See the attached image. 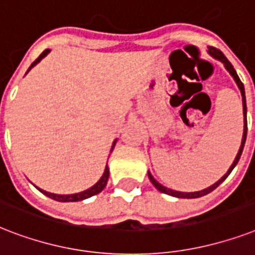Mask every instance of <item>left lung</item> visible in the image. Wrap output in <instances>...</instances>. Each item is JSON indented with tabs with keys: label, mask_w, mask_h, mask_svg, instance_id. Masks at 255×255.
Here are the masks:
<instances>
[{
	"label": "left lung",
	"mask_w": 255,
	"mask_h": 255,
	"mask_svg": "<svg viewBox=\"0 0 255 255\" xmlns=\"http://www.w3.org/2000/svg\"><path fill=\"white\" fill-rule=\"evenodd\" d=\"M209 50L208 53L210 54V56L214 58V60H218L221 61L222 64H224L225 69L228 70L229 73H230V76L234 78V81H236L237 86H238V89L241 90V96H242V105H244V135H242V142H241V146H240V150H238V153H237L236 158H234V161H233L232 166L229 167V170L226 171V174L222 177L221 179H218L214 185H212V186L206 187V189H203V190L201 191H193V193H183V191H177V190H173V189H169V187H165L163 185H161V183L157 181V179L151 175V173L150 171H147V175H149V179L151 181V183L154 185V187L157 189V190H159L161 193H165V194H169V195H173V197H177V198H199V197H202V195H206L209 194L210 191H213L214 189H217V187L220 186L221 183L224 182L225 179L228 178L229 174L232 173V170L236 167V165L238 163V161H240L241 158V154H242V150H244V146H245V142H246V134H248V120H246V112H248V109H246V97H245V88H244V84L241 82L240 77H238V74H237V72L234 70V68H233V65L229 62V60L226 58V57L224 56V53L221 52V50H218V49H216V47L213 46H209L208 47Z\"/></svg>",
	"instance_id": "left-lung-1"
}]
</instances>
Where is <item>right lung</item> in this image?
Instances as JSON below:
<instances>
[{
    "label": "right lung",
    "instance_id": "1",
    "mask_svg": "<svg viewBox=\"0 0 255 255\" xmlns=\"http://www.w3.org/2000/svg\"><path fill=\"white\" fill-rule=\"evenodd\" d=\"M49 53H50V49L43 50V52L41 53V56H39L38 58H37V60H35L34 62L30 65V68L27 69V72H29V70H30L33 66H35V65L38 64L39 61L42 60L43 57H46ZM116 142H117V139H114L113 145H112V150H110V151H113L114 146H116ZM108 179H109V167H108V163H106L105 171H104L102 177L98 179V182L94 183L92 187H89V189H86V190L81 191V193H76V194H54V193H49V191L42 190V189H39V187H37V189H38V190L41 191L42 194L47 195L49 198L54 199V201H58V202H77V201H84V199L89 198V197H93V195H96V194H98V193H101V191L105 189L106 183H108Z\"/></svg>",
    "mask_w": 255,
    "mask_h": 255
}]
</instances>
